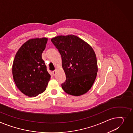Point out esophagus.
<instances>
[{
	"label": "esophagus",
	"instance_id": "obj_1",
	"mask_svg": "<svg viewBox=\"0 0 133 133\" xmlns=\"http://www.w3.org/2000/svg\"><path fill=\"white\" fill-rule=\"evenodd\" d=\"M56 69H55V70H54V71L52 72L53 75H55V74H56Z\"/></svg>",
	"mask_w": 133,
	"mask_h": 133
}]
</instances>
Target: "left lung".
<instances>
[{"label":"left lung","instance_id":"obj_1","mask_svg":"<svg viewBox=\"0 0 133 133\" xmlns=\"http://www.w3.org/2000/svg\"><path fill=\"white\" fill-rule=\"evenodd\" d=\"M61 56L66 81L61 84L68 94L78 96L90 90L98 71L92 48L75 35L58 36L51 39Z\"/></svg>","mask_w":133,"mask_h":133}]
</instances>
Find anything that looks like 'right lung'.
<instances>
[{"label":"right lung","instance_id":"1","mask_svg":"<svg viewBox=\"0 0 133 133\" xmlns=\"http://www.w3.org/2000/svg\"><path fill=\"white\" fill-rule=\"evenodd\" d=\"M48 38L31 39L17 51L12 74L17 88L29 97L37 96L45 90L51 75L42 58Z\"/></svg>","mask_w":133,"mask_h":133}]
</instances>
